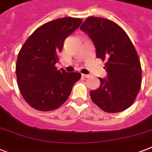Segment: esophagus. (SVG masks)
<instances>
[{
	"label": "esophagus",
	"mask_w": 152,
	"mask_h": 152,
	"mask_svg": "<svg viewBox=\"0 0 152 152\" xmlns=\"http://www.w3.org/2000/svg\"><path fill=\"white\" fill-rule=\"evenodd\" d=\"M90 76V75H88V74H82V77L83 78H88Z\"/></svg>",
	"instance_id": "34e87169"
}]
</instances>
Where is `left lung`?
I'll return each mask as SVG.
<instances>
[{
	"label": "left lung",
	"mask_w": 152,
	"mask_h": 152,
	"mask_svg": "<svg viewBox=\"0 0 152 152\" xmlns=\"http://www.w3.org/2000/svg\"><path fill=\"white\" fill-rule=\"evenodd\" d=\"M96 49V57L105 61L106 79L91 91V99L107 113H118L132 106L141 86V65L128 34L116 23L90 16L80 26Z\"/></svg>",
	"instance_id": "left-lung-1"
}]
</instances>
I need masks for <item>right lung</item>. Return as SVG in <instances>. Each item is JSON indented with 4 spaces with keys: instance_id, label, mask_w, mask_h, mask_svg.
Wrapping results in <instances>:
<instances>
[{
    "instance_id": "add662e5",
    "label": "right lung",
    "mask_w": 152,
    "mask_h": 152,
    "mask_svg": "<svg viewBox=\"0 0 152 152\" xmlns=\"http://www.w3.org/2000/svg\"><path fill=\"white\" fill-rule=\"evenodd\" d=\"M83 22L79 18L64 17L37 28L25 42L15 65L21 95L32 108L50 111L61 106L81 77L80 72L57 70L58 53L64 41Z\"/></svg>"
}]
</instances>
